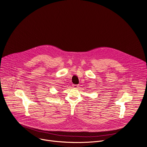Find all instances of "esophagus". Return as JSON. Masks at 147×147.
I'll return each mask as SVG.
<instances>
[{
  "label": "esophagus",
  "mask_w": 147,
  "mask_h": 147,
  "mask_svg": "<svg viewBox=\"0 0 147 147\" xmlns=\"http://www.w3.org/2000/svg\"><path fill=\"white\" fill-rule=\"evenodd\" d=\"M73 87L74 88H77L78 87V84H73Z\"/></svg>",
  "instance_id": "34e87169"
}]
</instances>
